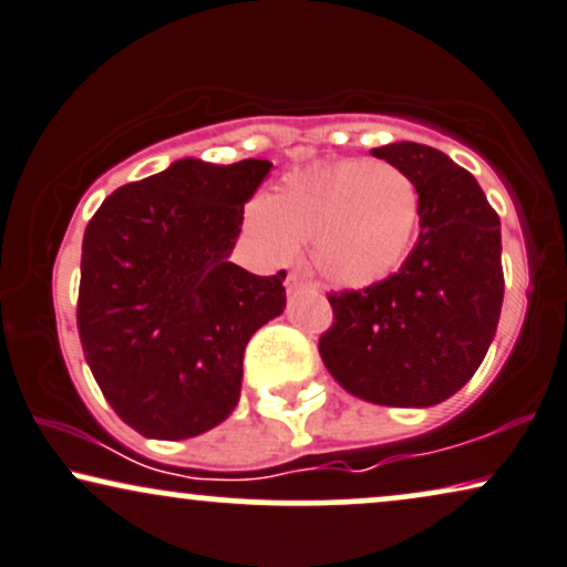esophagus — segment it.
<instances>
[{
  "label": "esophagus",
  "mask_w": 567,
  "mask_h": 567,
  "mask_svg": "<svg viewBox=\"0 0 567 567\" xmlns=\"http://www.w3.org/2000/svg\"><path fill=\"white\" fill-rule=\"evenodd\" d=\"M285 288H288L290 292L296 290H303V288H311V282L303 275H298V271H290L288 279H285Z\"/></svg>",
  "instance_id": "34e87169"
}]
</instances>
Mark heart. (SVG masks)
Listing matches in <instances>:
<instances>
[{"instance_id": "obj_1", "label": "heart", "mask_w": 567, "mask_h": 567, "mask_svg": "<svg viewBox=\"0 0 567 567\" xmlns=\"http://www.w3.org/2000/svg\"><path fill=\"white\" fill-rule=\"evenodd\" d=\"M419 190L390 162L342 159L285 175L261 204L248 206L246 230L269 261H308L337 288H369L400 269L419 227Z\"/></svg>"}]
</instances>
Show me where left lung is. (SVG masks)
Wrapping results in <instances>:
<instances>
[{
	"label": "left lung",
	"instance_id": "left-lung-1",
	"mask_svg": "<svg viewBox=\"0 0 567 567\" xmlns=\"http://www.w3.org/2000/svg\"><path fill=\"white\" fill-rule=\"evenodd\" d=\"M419 190V240L395 275L329 292L334 321L319 355L350 395L429 408L482 367L503 311L499 217L468 169L413 141L371 148Z\"/></svg>",
	"mask_w": 567,
	"mask_h": 567
}]
</instances>
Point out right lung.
<instances>
[{
	"instance_id": "right-lung-1",
	"label": "right lung",
	"mask_w": 567,
	"mask_h": 567,
	"mask_svg": "<svg viewBox=\"0 0 567 567\" xmlns=\"http://www.w3.org/2000/svg\"><path fill=\"white\" fill-rule=\"evenodd\" d=\"M271 162L177 159L127 183L83 235L78 334L106 403L152 440L209 432L238 405L243 353L285 308V271L230 261Z\"/></svg>"
}]
</instances>
